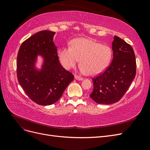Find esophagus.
<instances>
[{"label":"esophagus","mask_w":150,"mask_h":150,"mask_svg":"<svg viewBox=\"0 0 150 150\" xmlns=\"http://www.w3.org/2000/svg\"><path fill=\"white\" fill-rule=\"evenodd\" d=\"M74 78H75V79H76L78 80V81H82V80H83V79H84V78H82V77H80V76H76V75H75V76H74Z\"/></svg>","instance_id":"1"}]
</instances>
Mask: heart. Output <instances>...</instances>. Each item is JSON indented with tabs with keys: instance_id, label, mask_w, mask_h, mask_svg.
Returning a JSON list of instances; mask_svg holds the SVG:
<instances>
[{
	"instance_id": "b5f03b06",
	"label": "heart",
	"mask_w": 150,
	"mask_h": 150,
	"mask_svg": "<svg viewBox=\"0 0 150 150\" xmlns=\"http://www.w3.org/2000/svg\"><path fill=\"white\" fill-rule=\"evenodd\" d=\"M62 66L69 69L81 59L80 70L83 73L96 75L110 64L112 58L111 48L95 40L78 38L71 42V47H63L59 51Z\"/></svg>"
}]
</instances>
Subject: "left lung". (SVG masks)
Listing matches in <instances>:
<instances>
[{
    "label": "left lung",
    "mask_w": 150,
    "mask_h": 150,
    "mask_svg": "<svg viewBox=\"0 0 150 150\" xmlns=\"http://www.w3.org/2000/svg\"><path fill=\"white\" fill-rule=\"evenodd\" d=\"M112 49L113 59L110 65L93 78L94 88L90 97L98 104H110L120 101L136 76L137 62L132 47L115 35Z\"/></svg>",
    "instance_id": "obj_1"
}]
</instances>
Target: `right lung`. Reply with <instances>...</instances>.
<instances>
[{"label":"right lung","instance_id":"obj_1","mask_svg":"<svg viewBox=\"0 0 150 150\" xmlns=\"http://www.w3.org/2000/svg\"><path fill=\"white\" fill-rule=\"evenodd\" d=\"M54 32H38L22 42L17 58L18 81L34 103L47 106L59 100L74 75L60 64L53 41ZM38 55L44 58L42 70L34 66Z\"/></svg>","mask_w":150,"mask_h":150}]
</instances>
